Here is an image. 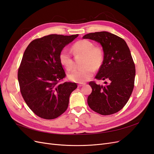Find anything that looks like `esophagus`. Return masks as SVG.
Returning <instances> with one entry per match:
<instances>
[{
	"label": "esophagus",
	"instance_id": "obj_1",
	"mask_svg": "<svg viewBox=\"0 0 154 154\" xmlns=\"http://www.w3.org/2000/svg\"><path fill=\"white\" fill-rule=\"evenodd\" d=\"M85 83H79L78 84V87H82L83 85H85Z\"/></svg>",
	"mask_w": 154,
	"mask_h": 154
}]
</instances>
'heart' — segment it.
Returning a JSON list of instances; mask_svg holds the SVG:
<instances>
[{
  "label": "heart",
  "mask_w": 154,
  "mask_h": 154,
  "mask_svg": "<svg viewBox=\"0 0 154 154\" xmlns=\"http://www.w3.org/2000/svg\"><path fill=\"white\" fill-rule=\"evenodd\" d=\"M71 51L74 56H83L82 66L70 73L69 80L78 83H84L93 76L94 69H100L104 60V51L100 45H94V43L88 40H80L76 42L71 47ZM59 60L62 66L69 71L73 68V60L67 49L60 51Z\"/></svg>",
  "instance_id": "1"
}]
</instances>
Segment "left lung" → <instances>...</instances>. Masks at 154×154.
<instances>
[{
    "mask_svg": "<svg viewBox=\"0 0 154 154\" xmlns=\"http://www.w3.org/2000/svg\"><path fill=\"white\" fill-rule=\"evenodd\" d=\"M83 38L101 45L104 60L95 78L109 81L105 86L97 85L94 81L89 82L92 91L88 96V105L101 115L118 112L127 104L134 87L136 68L128 45L121 37L106 31L91 32Z\"/></svg>",
    "mask_w": 154,
    "mask_h": 154,
    "instance_id": "8db88e82",
    "label": "left lung"
}]
</instances>
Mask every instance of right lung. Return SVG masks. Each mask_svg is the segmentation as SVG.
I'll use <instances>...</instances> for the list:
<instances>
[{
	"label": "right lung",
	"mask_w": 154,
	"mask_h": 154,
	"mask_svg": "<svg viewBox=\"0 0 154 154\" xmlns=\"http://www.w3.org/2000/svg\"><path fill=\"white\" fill-rule=\"evenodd\" d=\"M78 35H49L32 40L23 54L18 80L26 104L38 117L53 119L67 109L76 83L61 80L66 76L60 62L63 48Z\"/></svg>",
	"instance_id": "add662e5"
}]
</instances>
